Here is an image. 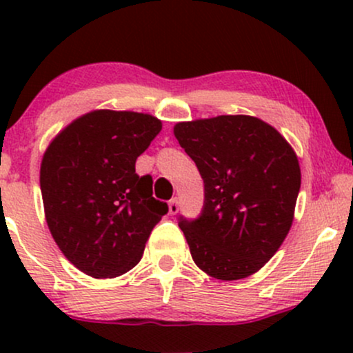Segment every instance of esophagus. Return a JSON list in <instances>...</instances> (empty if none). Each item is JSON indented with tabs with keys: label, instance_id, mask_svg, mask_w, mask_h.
<instances>
[{
	"label": "esophagus",
	"instance_id": "34e87169",
	"mask_svg": "<svg viewBox=\"0 0 353 353\" xmlns=\"http://www.w3.org/2000/svg\"><path fill=\"white\" fill-rule=\"evenodd\" d=\"M177 210H179V201L176 199V197H174V199H171L169 201V214H177Z\"/></svg>",
	"mask_w": 353,
	"mask_h": 353
}]
</instances>
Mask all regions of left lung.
I'll return each mask as SVG.
<instances>
[{"label":"left lung","mask_w":353,"mask_h":353,"mask_svg":"<svg viewBox=\"0 0 353 353\" xmlns=\"http://www.w3.org/2000/svg\"><path fill=\"white\" fill-rule=\"evenodd\" d=\"M174 136L204 181L201 216L179 219L194 262L219 281L255 274L292 228L301 190L292 145L244 114L177 123Z\"/></svg>","instance_id":"8db88e82"}]
</instances>
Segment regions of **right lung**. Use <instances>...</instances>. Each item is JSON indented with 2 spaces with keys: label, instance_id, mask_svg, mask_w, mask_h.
Returning a JSON list of instances; mask_svg holds the SVG:
<instances>
[{
  "label": "right lung",
  "instance_id": "obj_1",
  "mask_svg": "<svg viewBox=\"0 0 353 353\" xmlns=\"http://www.w3.org/2000/svg\"><path fill=\"white\" fill-rule=\"evenodd\" d=\"M157 117L96 109L68 124L44 151L39 171L44 216L64 257L94 279L137 265L168 204L136 159L159 134Z\"/></svg>",
  "mask_w": 353,
  "mask_h": 353
}]
</instances>
